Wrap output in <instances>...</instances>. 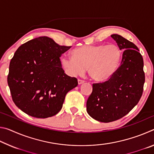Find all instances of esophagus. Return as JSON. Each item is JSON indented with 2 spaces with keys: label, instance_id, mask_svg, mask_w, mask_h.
Wrapping results in <instances>:
<instances>
[{
  "label": "esophagus",
  "instance_id": "esophagus-1",
  "mask_svg": "<svg viewBox=\"0 0 154 154\" xmlns=\"http://www.w3.org/2000/svg\"><path fill=\"white\" fill-rule=\"evenodd\" d=\"M84 82H85L84 81H83L82 79H78V84H79V85H82Z\"/></svg>",
  "mask_w": 154,
  "mask_h": 154
}]
</instances>
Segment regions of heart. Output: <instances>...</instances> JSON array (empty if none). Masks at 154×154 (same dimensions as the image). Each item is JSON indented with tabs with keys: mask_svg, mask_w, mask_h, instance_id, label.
Here are the masks:
<instances>
[{
	"mask_svg": "<svg viewBox=\"0 0 154 154\" xmlns=\"http://www.w3.org/2000/svg\"><path fill=\"white\" fill-rule=\"evenodd\" d=\"M71 54V57L60 59L66 73L75 77L88 69L89 76L98 82H105L116 73L122 57L121 49L115 44L81 46L72 49Z\"/></svg>",
	"mask_w": 154,
	"mask_h": 154,
	"instance_id": "obj_1",
	"label": "heart"
}]
</instances>
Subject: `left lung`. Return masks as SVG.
Instances as JSON below:
<instances>
[{
	"mask_svg": "<svg viewBox=\"0 0 154 154\" xmlns=\"http://www.w3.org/2000/svg\"><path fill=\"white\" fill-rule=\"evenodd\" d=\"M111 36L124 50L121 65L108 81L94 83L86 103L90 116L105 123L123 118L137 105L145 83L143 60L137 47L121 35Z\"/></svg>",
	"mask_w": 154,
	"mask_h": 154,
	"instance_id": "1",
	"label": "left lung"
}]
</instances>
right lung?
<instances>
[{"mask_svg":"<svg viewBox=\"0 0 154 154\" xmlns=\"http://www.w3.org/2000/svg\"><path fill=\"white\" fill-rule=\"evenodd\" d=\"M71 48L59 45L48 36H39L15 52L7 82L13 100L23 112L47 118L61 110L67 92L78 85L76 78L64 73L60 60Z\"/></svg>","mask_w":154,"mask_h":154,"instance_id":"right-lung-1","label":"right lung"}]
</instances>
